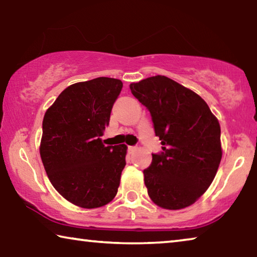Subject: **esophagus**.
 Segmentation results:
<instances>
[{
	"instance_id": "1",
	"label": "esophagus",
	"mask_w": 257,
	"mask_h": 257,
	"mask_svg": "<svg viewBox=\"0 0 257 257\" xmlns=\"http://www.w3.org/2000/svg\"><path fill=\"white\" fill-rule=\"evenodd\" d=\"M128 150H129V152H134L135 150H136V147H135V146H128Z\"/></svg>"
}]
</instances>
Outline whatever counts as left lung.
<instances>
[{"instance_id":"left-lung-1","label":"left lung","mask_w":257,"mask_h":257,"mask_svg":"<svg viewBox=\"0 0 257 257\" xmlns=\"http://www.w3.org/2000/svg\"><path fill=\"white\" fill-rule=\"evenodd\" d=\"M129 87L150 111L162 144L143 171L147 193L167 210L191 205L212 184L222 158L219 121L201 96L165 76Z\"/></svg>"}]
</instances>
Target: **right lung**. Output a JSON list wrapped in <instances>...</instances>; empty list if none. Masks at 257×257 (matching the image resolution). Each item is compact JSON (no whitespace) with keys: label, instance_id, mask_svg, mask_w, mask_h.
I'll return each mask as SVG.
<instances>
[{"label":"right lung","instance_id":"1","mask_svg":"<svg viewBox=\"0 0 257 257\" xmlns=\"http://www.w3.org/2000/svg\"><path fill=\"white\" fill-rule=\"evenodd\" d=\"M122 89L98 77L67 87L43 119L41 158L51 184L72 204L96 208L118 193L127 146H105L101 136Z\"/></svg>","mask_w":257,"mask_h":257}]
</instances>
